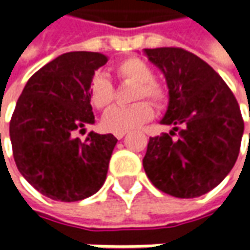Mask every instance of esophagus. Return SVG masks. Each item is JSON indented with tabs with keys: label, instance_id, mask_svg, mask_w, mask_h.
I'll list each match as a JSON object with an SVG mask.
<instances>
[{
	"label": "esophagus",
	"instance_id": "esophagus-1",
	"mask_svg": "<svg viewBox=\"0 0 250 250\" xmlns=\"http://www.w3.org/2000/svg\"><path fill=\"white\" fill-rule=\"evenodd\" d=\"M125 135H126V132H117V133H115V138H117V139H122Z\"/></svg>",
	"mask_w": 250,
	"mask_h": 250
}]
</instances>
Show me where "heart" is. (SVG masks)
<instances>
[{
  "label": "heart",
  "instance_id": "heart-1",
  "mask_svg": "<svg viewBox=\"0 0 250 250\" xmlns=\"http://www.w3.org/2000/svg\"><path fill=\"white\" fill-rule=\"evenodd\" d=\"M115 72L122 81L136 83L133 90V100H140L147 97L157 105H161L166 99V89L159 82L153 81L154 73L149 63L140 58H128L120 62ZM91 104L104 110L114 101L115 91L111 81L103 73H97L90 82L89 87ZM154 108L149 101H138L128 107H112L103 117V128L110 132H128L140 126L153 118Z\"/></svg>",
  "mask_w": 250,
  "mask_h": 250
}]
</instances>
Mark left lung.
<instances>
[{
	"mask_svg": "<svg viewBox=\"0 0 250 250\" xmlns=\"http://www.w3.org/2000/svg\"><path fill=\"white\" fill-rule=\"evenodd\" d=\"M166 76L164 125L174 128L150 138L143 168L151 184L171 196L190 199L210 192L235 164L244 120L235 96L220 75L195 54L177 47L145 48ZM180 129L178 139L170 135Z\"/></svg>",
	"mask_w": 250,
	"mask_h": 250,
	"instance_id": "obj_1",
	"label": "left lung"
}]
</instances>
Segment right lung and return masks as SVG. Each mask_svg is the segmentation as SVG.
Returning a JSON list of instances; mask_svg holds the SVG:
<instances>
[{"label": "right lung", "instance_id": "add662e5", "mask_svg": "<svg viewBox=\"0 0 250 250\" xmlns=\"http://www.w3.org/2000/svg\"><path fill=\"white\" fill-rule=\"evenodd\" d=\"M108 57L72 51L57 57L27 81L18 99L9 136L16 167L42 195L78 202L94 195L107 178L117 138L73 132L94 124L89 87Z\"/></svg>", "mask_w": 250, "mask_h": 250}]
</instances>
